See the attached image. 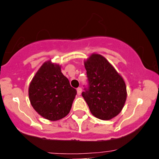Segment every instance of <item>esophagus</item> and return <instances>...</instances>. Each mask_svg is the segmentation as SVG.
<instances>
[{
    "label": "esophagus",
    "instance_id": "esophagus-1",
    "mask_svg": "<svg viewBox=\"0 0 159 159\" xmlns=\"http://www.w3.org/2000/svg\"><path fill=\"white\" fill-rule=\"evenodd\" d=\"M81 92H82V89L81 88V87H78L77 88V93L78 95H81Z\"/></svg>",
    "mask_w": 159,
    "mask_h": 159
}]
</instances>
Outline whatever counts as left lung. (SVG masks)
Returning <instances> with one entry per match:
<instances>
[{"instance_id": "obj_1", "label": "left lung", "mask_w": 159, "mask_h": 159, "mask_svg": "<svg viewBox=\"0 0 159 159\" xmlns=\"http://www.w3.org/2000/svg\"><path fill=\"white\" fill-rule=\"evenodd\" d=\"M87 86L82 96L93 116L112 119L120 113L126 100V87L123 78L100 54H93L84 63Z\"/></svg>"}]
</instances>
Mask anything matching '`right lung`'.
<instances>
[{
	"label": "right lung",
	"mask_w": 159,
	"mask_h": 159,
	"mask_svg": "<svg viewBox=\"0 0 159 159\" xmlns=\"http://www.w3.org/2000/svg\"><path fill=\"white\" fill-rule=\"evenodd\" d=\"M29 98L35 111L55 121L69 114L77 91L71 87L59 65L46 62L36 72L29 87Z\"/></svg>",
	"instance_id": "obj_1"
}]
</instances>
